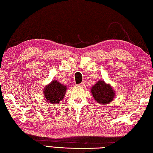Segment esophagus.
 <instances>
[{"mask_svg": "<svg viewBox=\"0 0 153 153\" xmlns=\"http://www.w3.org/2000/svg\"><path fill=\"white\" fill-rule=\"evenodd\" d=\"M78 86H79V87H84V86H85V84H84V83H80V84H79V85H77Z\"/></svg>", "mask_w": 153, "mask_h": 153, "instance_id": "obj_1", "label": "esophagus"}]
</instances>
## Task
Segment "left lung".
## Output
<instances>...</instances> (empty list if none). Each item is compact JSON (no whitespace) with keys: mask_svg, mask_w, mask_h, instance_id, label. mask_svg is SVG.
<instances>
[{"mask_svg":"<svg viewBox=\"0 0 153 153\" xmlns=\"http://www.w3.org/2000/svg\"><path fill=\"white\" fill-rule=\"evenodd\" d=\"M94 99L99 105H108L111 103L115 97V91L111 85L100 80L91 88Z\"/></svg>","mask_w":153,"mask_h":153,"instance_id":"left-lung-1","label":"left lung"}]
</instances>
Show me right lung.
Segmentation results:
<instances>
[{
    "label": "right lung",
    "mask_w": 153,
    "mask_h": 153,
    "mask_svg": "<svg viewBox=\"0 0 153 153\" xmlns=\"http://www.w3.org/2000/svg\"><path fill=\"white\" fill-rule=\"evenodd\" d=\"M67 86L62 85L57 80H54L45 86L43 91L45 100L51 105L59 104L65 97Z\"/></svg>",
    "instance_id": "obj_1"
}]
</instances>
